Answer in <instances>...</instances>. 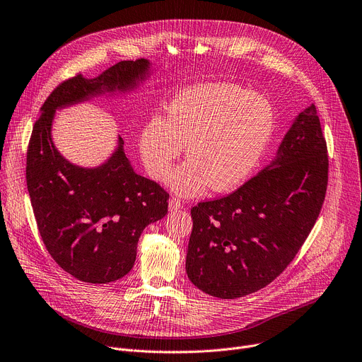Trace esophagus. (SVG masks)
<instances>
[{"mask_svg":"<svg viewBox=\"0 0 362 362\" xmlns=\"http://www.w3.org/2000/svg\"><path fill=\"white\" fill-rule=\"evenodd\" d=\"M182 206H183V205L180 204V201H179L177 198H170V199H169V211H170V212H176V211H179Z\"/></svg>","mask_w":362,"mask_h":362,"instance_id":"obj_1","label":"esophagus"}]
</instances>
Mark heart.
Wrapping results in <instances>:
<instances>
[{
	"label": "heart",
	"instance_id": "b5f03b06",
	"mask_svg": "<svg viewBox=\"0 0 362 362\" xmlns=\"http://www.w3.org/2000/svg\"><path fill=\"white\" fill-rule=\"evenodd\" d=\"M276 114L264 96L234 85H199L169 103L164 121L151 118L141 129L140 150L150 176L161 180L186 147L187 161L172 177L183 196L228 192L240 186L264 154Z\"/></svg>",
	"mask_w": 362,
	"mask_h": 362
}]
</instances>
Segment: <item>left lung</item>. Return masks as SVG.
<instances>
[{
	"label": "left lung",
	"instance_id": "obj_1",
	"mask_svg": "<svg viewBox=\"0 0 362 362\" xmlns=\"http://www.w3.org/2000/svg\"><path fill=\"white\" fill-rule=\"evenodd\" d=\"M316 107L300 112L276 158L223 198L192 208L186 273L202 291L237 299L270 284L302 248L327 187Z\"/></svg>",
	"mask_w": 362,
	"mask_h": 362
}]
</instances>
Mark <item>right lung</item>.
Segmentation results:
<instances>
[{"mask_svg": "<svg viewBox=\"0 0 362 362\" xmlns=\"http://www.w3.org/2000/svg\"><path fill=\"white\" fill-rule=\"evenodd\" d=\"M148 68L146 59L122 60L98 78L78 74L63 81L31 131L25 179L39 233L59 267L85 283H111L129 273L143 229L168 214L169 193L134 172L121 137L101 166L69 163L52 141L53 115L104 92L133 89Z\"/></svg>", "mask_w": 362, "mask_h": 362, "instance_id": "1", "label": "right lung"}]
</instances>
